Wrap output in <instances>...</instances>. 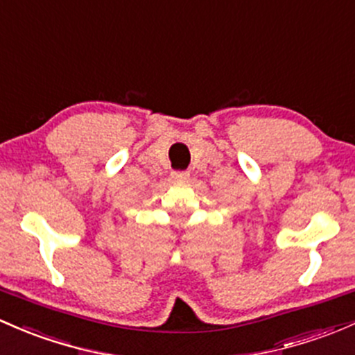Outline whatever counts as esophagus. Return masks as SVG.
<instances>
[{
	"label": "esophagus",
	"mask_w": 355,
	"mask_h": 355,
	"mask_svg": "<svg viewBox=\"0 0 355 355\" xmlns=\"http://www.w3.org/2000/svg\"><path fill=\"white\" fill-rule=\"evenodd\" d=\"M189 171L187 170H175V171H171V178H173V180H187L189 178Z\"/></svg>",
	"instance_id": "esophagus-1"
}]
</instances>
